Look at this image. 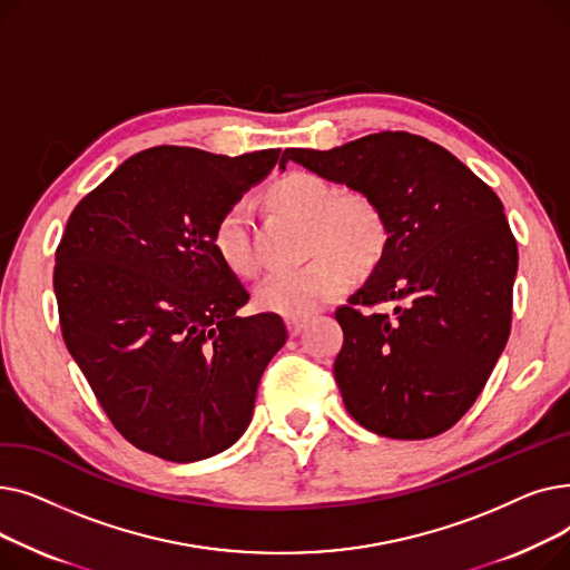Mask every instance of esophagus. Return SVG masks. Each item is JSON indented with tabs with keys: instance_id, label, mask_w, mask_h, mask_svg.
Here are the masks:
<instances>
[{
	"instance_id": "obj_1",
	"label": "esophagus",
	"mask_w": 570,
	"mask_h": 570,
	"mask_svg": "<svg viewBox=\"0 0 570 570\" xmlns=\"http://www.w3.org/2000/svg\"><path fill=\"white\" fill-rule=\"evenodd\" d=\"M307 318H288L286 321V325H288V333H291V337H297V335H301L303 331H305V327H307Z\"/></svg>"
}]
</instances>
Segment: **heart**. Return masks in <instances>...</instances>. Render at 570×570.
<instances>
[{
  "label": "heart",
  "mask_w": 570,
  "mask_h": 570,
  "mask_svg": "<svg viewBox=\"0 0 570 570\" xmlns=\"http://www.w3.org/2000/svg\"><path fill=\"white\" fill-rule=\"evenodd\" d=\"M265 203L307 224L305 258L309 263L269 277L256 291L261 312L309 318L351 288L355 267H372L383 254V217L376 203L361 191H337L316 173L291 170L267 187ZM213 247L235 277L254 279L258 275L261 263L239 205L224 209L217 219Z\"/></svg>",
  "instance_id": "obj_1"
}]
</instances>
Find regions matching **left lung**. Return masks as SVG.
Here are the masks:
<instances>
[{"label": "left lung", "mask_w": 570, "mask_h": 570, "mask_svg": "<svg viewBox=\"0 0 570 570\" xmlns=\"http://www.w3.org/2000/svg\"><path fill=\"white\" fill-rule=\"evenodd\" d=\"M370 196L387 233L367 284L335 312L346 411L387 439L451 430L511 335L518 243L499 196L445 147L381 131L333 149H284L279 166ZM397 302L393 317L372 313Z\"/></svg>", "instance_id": "1"}]
</instances>
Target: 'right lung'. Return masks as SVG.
<instances>
[{"instance_id": "right-lung-1", "label": "right lung", "mask_w": 570, "mask_h": 570, "mask_svg": "<svg viewBox=\"0 0 570 570\" xmlns=\"http://www.w3.org/2000/svg\"><path fill=\"white\" fill-rule=\"evenodd\" d=\"M277 159L149 147L67 222L52 275L65 344L115 430L149 455L187 464L233 445L288 337L279 314L237 316L249 293L213 247L224 209Z\"/></svg>"}]
</instances>
